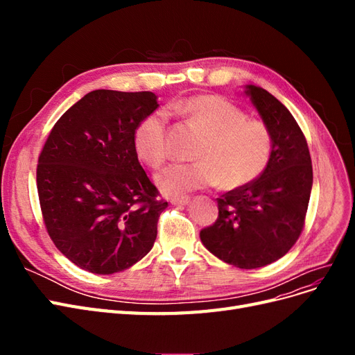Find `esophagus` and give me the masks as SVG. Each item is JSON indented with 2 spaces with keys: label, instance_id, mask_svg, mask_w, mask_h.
Segmentation results:
<instances>
[{
  "label": "esophagus",
  "instance_id": "esophagus-1",
  "mask_svg": "<svg viewBox=\"0 0 355 355\" xmlns=\"http://www.w3.org/2000/svg\"><path fill=\"white\" fill-rule=\"evenodd\" d=\"M175 206H188L189 204V197H178V198H171L170 201Z\"/></svg>",
  "mask_w": 355,
  "mask_h": 355
}]
</instances>
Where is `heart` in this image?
<instances>
[{"instance_id":"heart-1","label":"heart","mask_w":355,"mask_h":355,"mask_svg":"<svg viewBox=\"0 0 355 355\" xmlns=\"http://www.w3.org/2000/svg\"><path fill=\"white\" fill-rule=\"evenodd\" d=\"M175 111L204 135L192 164H171L155 176L157 187L168 197L219 185L237 189L259 178L271 158L270 130L245 120V114L219 96H194L175 105ZM167 115L153 112L137 124L133 135L136 155L151 167L167 158Z\"/></svg>"}]
</instances>
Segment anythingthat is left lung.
Listing matches in <instances>:
<instances>
[{
    "label": "left lung",
    "instance_id": "1",
    "mask_svg": "<svg viewBox=\"0 0 355 355\" xmlns=\"http://www.w3.org/2000/svg\"><path fill=\"white\" fill-rule=\"evenodd\" d=\"M244 93L270 130L271 158L259 178L218 198L219 216L200 239L220 261L254 270L283 257L302 232L313 164L305 136L286 106L257 85H244Z\"/></svg>",
    "mask_w": 355,
    "mask_h": 355
}]
</instances>
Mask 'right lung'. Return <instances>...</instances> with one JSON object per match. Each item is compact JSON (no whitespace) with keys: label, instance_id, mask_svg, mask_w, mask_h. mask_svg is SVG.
Listing matches in <instances>:
<instances>
[{"label":"right lung","instance_id":"obj_1","mask_svg":"<svg viewBox=\"0 0 355 355\" xmlns=\"http://www.w3.org/2000/svg\"><path fill=\"white\" fill-rule=\"evenodd\" d=\"M157 99L151 92H90L59 118L42 148V218L53 243L81 270L120 272L153 249L167 202L155 200L133 135Z\"/></svg>","mask_w":355,"mask_h":355}]
</instances>
